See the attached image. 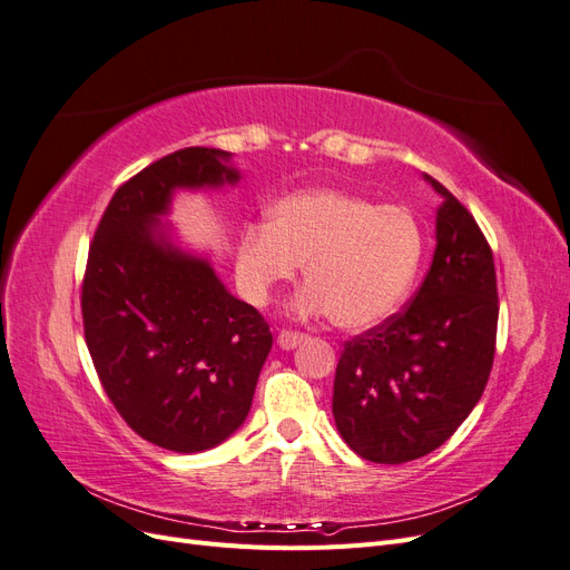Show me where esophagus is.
Segmentation results:
<instances>
[{
    "mask_svg": "<svg viewBox=\"0 0 570 570\" xmlns=\"http://www.w3.org/2000/svg\"><path fill=\"white\" fill-rule=\"evenodd\" d=\"M308 337L304 335V333H292V331H281V335H278V344H281V350H285V352H289V350H297L302 342H306Z\"/></svg>",
    "mask_w": 570,
    "mask_h": 570,
    "instance_id": "34e87169",
    "label": "esophagus"
}]
</instances>
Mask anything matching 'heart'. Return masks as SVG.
I'll return each instance as SVG.
<instances>
[{
	"instance_id": "obj_1",
	"label": "heart",
	"mask_w": 570,
	"mask_h": 570,
	"mask_svg": "<svg viewBox=\"0 0 570 570\" xmlns=\"http://www.w3.org/2000/svg\"><path fill=\"white\" fill-rule=\"evenodd\" d=\"M423 252V228L406 206L308 187L275 202L268 226L243 228L237 278L247 299L264 304L304 264L306 285L289 304L295 316H331L342 331H368L404 304Z\"/></svg>"
}]
</instances>
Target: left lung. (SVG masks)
<instances>
[{
  "label": "left lung",
  "mask_w": 570,
  "mask_h": 570,
  "mask_svg": "<svg viewBox=\"0 0 570 570\" xmlns=\"http://www.w3.org/2000/svg\"><path fill=\"white\" fill-rule=\"evenodd\" d=\"M433 264L402 314L344 344L333 416L342 440L375 463L435 452L488 385L497 340V275L485 235L435 178Z\"/></svg>",
  "instance_id": "left-lung-1"
}]
</instances>
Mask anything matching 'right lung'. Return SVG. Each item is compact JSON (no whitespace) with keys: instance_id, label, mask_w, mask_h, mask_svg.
Returning a JSON list of instances; mask_svg holds the SVG:
<instances>
[{"instance_id":"1","label":"right lung","mask_w":570,"mask_h":570,"mask_svg":"<svg viewBox=\"0 0 570 570\" xmlns=\"http://www.w3.org/2000/svg\"><path fill=\"white\" fill-rule=\"evenodd\" d=\"M233 154L187 147L116 189L82 281L85 342L109 400L147 442L206 452L245 423L273 347L268 323L233 297L209 254L164 223L180 189L235 187Z\"/></svg>"}]
</instances>
